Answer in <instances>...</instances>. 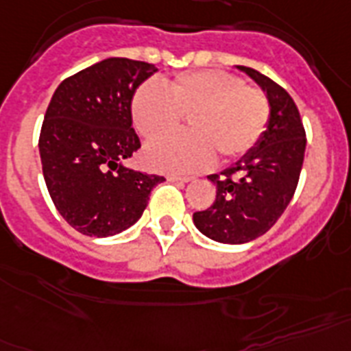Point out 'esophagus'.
Returning a JSON list of instances; mask_svg holds the SVG:
<instances>
[{
  "mask_svg": "<svg viewBox=\"0 0 351 351\" xmlns=\"http://www.w3.org/2000/svg\"><path fill=\"white\" fill-rule=\"evenodd\" d=\"M170 182H188V181H192V178H186V176H169Z\"/></svg>",
  "mask_w": 351,
  "mask_h": 351,
  "instance_id": "1",
  "label": "esophagus"
}]
</instances>
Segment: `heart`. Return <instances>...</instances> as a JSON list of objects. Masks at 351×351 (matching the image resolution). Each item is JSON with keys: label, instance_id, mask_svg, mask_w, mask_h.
<instances>
[{"label": "heart", "instance_id": "obj_1", "mask_svg": "<svg viewBox=\"0 0 351 351\" xmlns=\"http://www.w3.org/2000/svg\"><path fill=\"white\" fill-rule=\"evenodd\" d=\"M136 130L150 141L143 152L150 169L192 173L211 167L215 150L222 159L247 154L262 140L271 118L267 95L245 86L237 75L204 69L179 73L163 89L141 86L130 102ZM191 118L188 136H163Z\"/></svg>", "mask_w": 351, "mask_h": 351}]
</instances>
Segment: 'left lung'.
Returning a JSON list of instances; mask_svg holds the SVG:
<instances>
[{"label": "left lung", "instance_id": "obj_1", "mask_svg": "<svg viewBox=\"0 0 351 351\" xmlns=\"http://www.w3.org/2000/svg\"><path fill=\"white\" fill-rule=\"evenodd\" d=\"M267 95L271 118L262 140L221 173L208 176L215 202L193 213V224L221 244H245L267 233L289 206L300 181L306 136L296 104L274 80L239 66Z\"/></svg>", "mask_w": 351, "mask_h": 351}]
</instances>
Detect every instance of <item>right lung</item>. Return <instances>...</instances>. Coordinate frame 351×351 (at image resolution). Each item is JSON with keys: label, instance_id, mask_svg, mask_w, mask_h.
I'll use <instances>...</instances> for the list:
<instances>
[{"label": "right lung", "instance_id": "1", "mask_svg": "<svg viewBox=\"0 0 351 351\" xmlns=\"http://www.w3.org/2000/svg\"><path fill=\"white\" fill-rule=\"evenodd\" d=\"M156 71L149 62L111 57L55 89L40 127V163L55 208L78 233L112 237L130 228L165 181L121 165L141 147L130 102Z\"/></svg>", "mask_w": 351, "mask_h": 351}]
</instances>
